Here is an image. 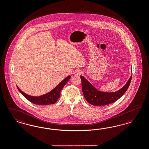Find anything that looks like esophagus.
Returning a JSON list of instances; mask_svg holds the SVG:
<instances>
[{
	"mask_svg": "<svg viewBox=\"0 0 149 149\" xmlns=\"http://www.w3.org/2000/svg\"><path fill=\"white\" fill-rule=\"evenodd\" d=\"M75 73H76V75H80V74H81V72L80 71H79V70H77V71H76Z\"/></svg>",
	"mask_w": 149,
	"mask_h": 149,
	"instance_id": "1",
	"label": "esophagus"
}]
</instances>
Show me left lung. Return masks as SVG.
Here are the masks:
<instances>
[{
	"label": "left lung",
	"instance_id": "obj_1",
	"mask_svg": "<svg viewBox=\"0 0 149 149\" xmlns=\"http://www.w3.org/2000/svg\"><path fill=\"white\" fill-rule=\"evenodd\" d=\"M81 88L85 99L94 106H104L113 103L119 99L129 87L132 75L126 84L117 91L105 92L100 91L95 88L84 77L80 76Z\"/></svg>",
	"mask_w": 149,
	"mask_h": 149
}]
</instances>
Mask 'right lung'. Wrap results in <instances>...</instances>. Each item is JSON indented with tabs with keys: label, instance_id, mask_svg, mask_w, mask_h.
I'll return each instance as SVG.
<instances>
[{
	"label": "right lung",
	"instance_id": "obj_1",
	"mask_svg": "<svg viewBox=\"0 0 149 149\" xmlns=\"http://www.w3.org/2000/svg\"><path fill=\"white\" fill-rule=\"evenodd\" d=\"M70 78H71V76L67 77L64 80H62L56 87L54 88L52 90H51V91L47 93L45 95H40L38 97H34V96L28 95L26 93H25L24 92H23L18 88V86H17V87L18 90H19V91L31 103H33L36 105H50V104H53L56 103L58 99H59V98L60 97L61 89L64 88L65 84L68 83Z\"/></svg>",
	"mask_w": 149,
	"mask_h": 149
}]
</instances>
